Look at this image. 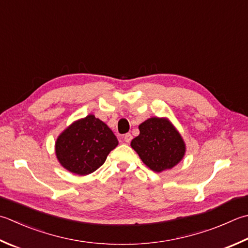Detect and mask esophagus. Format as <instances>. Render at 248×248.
Returning <instances> with one entry per match:
<instances>
[{
    "mask_svg": "<svg viewBox=\"0 0 248 248\" xmlns=\"http://www.w3.org/2000/svg\"><path fill=\"white\" fill-rule=\"evenodd\" d=\"M132 134L131 133H125L124 135V142L125 143H130L131 140H132Z\"/></svg>",
    "mask_w": 248,
    "mask_h": 248,
    "instance_id": "34e87169",
    "label": "esophagus"
}]
</instances>
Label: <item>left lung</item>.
Returning <instances> with one entry per match:
<instances>
[{
	"instance_id": "8db88e82",
	"label": "left lung",
	"mask_w": 248,
	"mask_h": 248,
	"mask_svg": "<svg viewBox=\"0 0 248 248\" xmlns=\"http://www.w3.org/2000/svg\"><path fill=\"white\" fill-rule=\"evenodd\" d=\"M140 135L131 146L155 172L172 169L185 154V144L175 128L167 119L149 118L140 124Z\"/></svg>"
}]
</instances>
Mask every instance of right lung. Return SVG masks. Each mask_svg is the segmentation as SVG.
Instances as JSON below:
<instances>
[{
  "instance_id": "add662e5",
  "label": "right lung",
  "mask_w": 248,
  "mask_h": 248,
  "mask_svg": "<svg viewBox=\"0 0 248 248\" xmlns=\"http://www.w3.org/2000/svg\"><path fill=\"white\" fill-rule=\"evenodd\" d=\"M117 145L113 131L93 115H88L61 133L56 142V155L70 172L87 175L98 170Z\"/></svg>"
}]
</instances>
